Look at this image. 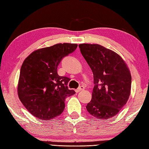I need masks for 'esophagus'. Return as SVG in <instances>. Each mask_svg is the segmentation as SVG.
<instances>
[{"label":"esophagus","mask_w":149,"mask_h":149,"mask_svg":"<svg viewBox=\"0 0 149 149\" xmlns=\"http://www.w3.org/2000/svg\"><path fill=\"white\" fill-rule=\"evenodd\" d=\"M84 89V87L83 86H81L79 87V88H78L77 89L75 90V92L78 93V92H79L80 91H81V90H83Z\"/></svg>","instance_id":"1"}]
</instances>
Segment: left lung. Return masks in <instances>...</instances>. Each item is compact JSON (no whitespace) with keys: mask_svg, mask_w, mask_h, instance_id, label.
Listing matches in <instances>:
<instances>
[{"mask_svg":"<svg viewBox=\"0 0 149 149\" xmlns=\"http://www.w3.org/2000/svg\"><path fill=\"white\" fill-rule=\"evenodd\" d=\"M79 47L94 74L95 85L87 111L95 118H111L129 98L132 81L129 70L118 54L103 46L81 44Z\"/></svg>","mask_w":149,"mask_h":149,"instance_id":"1","label":"left lung"}]
</instances>
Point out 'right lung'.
Returning <instances> with one entry per match:
<instances>
[{
	"instance_id": "1",
	"label": "right lung",
	"mask_w": 149,
	"mask_h": 149,
	"mask_svg": "<svg viewBox=\"0 0 149 149\" xmlns=\"http://www.w3.org/2000/svg\"><path fill=\"white\" fill-rule=\"evenodd\" d=\"M77 47L76 44H57L32 52L24 61L17 91L23 105L35 117L49 120L59 116L65 99L75 94L67 86L70 79L58 75L57 66Z\"/></svg>"
}]
</instances>
